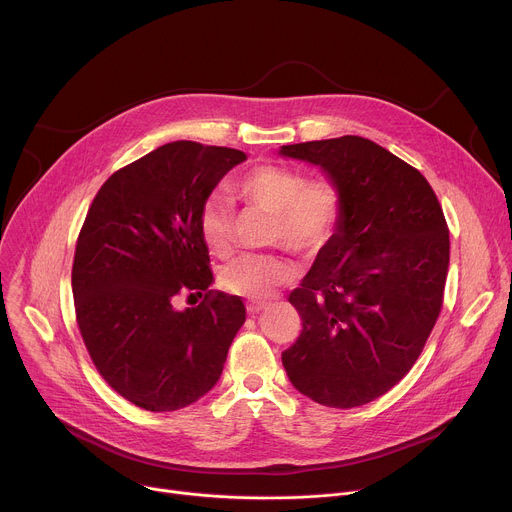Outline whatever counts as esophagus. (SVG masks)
Returning <instances> with one entry per match:
<instances>
[{
    "label": "esophagus",
    "mask_w": 512,
    "mask_h": 512,
    "mask_svg": "<svg viewBox=\"0 0 512 512\" xmlns=\"http://www.w3.org/2000/svg\"><path fill=\"white\" fill-rule=\"evenodd\" d=\"M245 306H247L249 314H259L265 308V302H247Z\"/></svg>",
    "instance_id": "obj_1"
}]
</instances>
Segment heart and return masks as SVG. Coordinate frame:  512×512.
I'll return each mask as SVG.
<instances>
[{
    "mask_svg": "<svg viewBox=\"0 0 512 512\" xmlns=\"http://www.w3.org/2000/svg\"><path fill=\"white\" fill-rule=\"evenodd\" d=\"M237 192L255 206L273 212L271 241L300 255H318L336 235L342 218V190L330 176H304L287 166L259 164L237 178ZM204 245L225 255L233 241V214L223 196H208L198 210ZM291 265L279 255L243 253L218 273L221 285L237 296L263 298L287 281Z\"/></svg>",
    "mask_w": 512,
    "mask_h": 512,
    "instance_id": "1",
    "label": "heart"
}]
</instances>
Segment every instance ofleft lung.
I'll return each mask as SVG.
<instances>
[{"label": "left lung", "mask_w": 512, "mask_h": 512, "mask_svg": "<svg viewBox=\"0 0 512 512\" xmlns=\"http://www.w3.org/2000/svg\"><path fill=\"white\" fill-rule=\"evenodd\" d=\"M342 190V218L289 304L302 318L281 354L312 401L350 409L393 389L419 358L442 312L450 231L419 170L358 135L281 145Z\"/></svg>", "instance_id": "left-lung-1"}]
</instances>
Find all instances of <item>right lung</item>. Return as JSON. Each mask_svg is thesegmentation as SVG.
I'll return each instance as SVG.
<instances>
[{
	"label": "right lung",
	"mask_w": 512,
	"mask_h": 512,
	"mask_svg": "<svg viewBox=\"0 0 512 512\" xmlns=\"http://www.w3.org/2000/svg\"><path fill=\"white\" fill-rule=\"evenodd\" d=\"M247 156L172 141L111 174L99 188L72 261L77 324L99 375L145 411H176L206 395L245 322L239 296L208 289L198 210ZM204 295L180 313V293ZM192 296V294H190Z\"/></svg>",
	"instance_id": "1"
}]
</instances>
